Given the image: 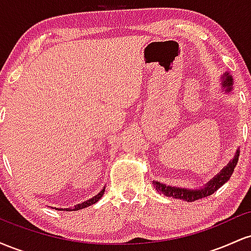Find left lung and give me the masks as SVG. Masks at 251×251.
Listing matches in <instances>:
<instances>
[{
  "label": "left lung",
  "mask_w": 251,
  "mask_h": 251,
  "mask_svg": "<svg viewBox=\"0 0 251 251\" xmlns=\"http://www.w3.org/2000/svg\"><path fill=\"white\" fill-rule=\"evenodd\" d=\"M222 77V87L226 89V92L230 93L232 91V85H234V79H232L231 74L229 72L223 73ZM238 157H240V149L236 150V153L231 160L227 163L226 166L211 178L205 185H203L200 189H188V188H179V186H171L166 185V184L160 183V181L153 180V184L155 186V190L158 192H162L168 197L176 198V200H183L185 201H195L201 198L208 197V196L212 195L215 191H217L223 184H226L227 180L231 177L232 172L236 168V164L238 162Z\"/></svg>",
  "instance_id": "left-lung-1"
}]
</instances>
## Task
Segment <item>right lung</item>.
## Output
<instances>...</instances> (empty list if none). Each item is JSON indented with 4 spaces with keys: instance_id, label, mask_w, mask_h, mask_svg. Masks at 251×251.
<instances>
[{
    "instance_id": "right-lung-1",
    "label": "right lung",
    "mask_w": 251,
    "mask_h": 251,
    "mask_svg": "<svg viewBox=\"0 0 251 251\" xmlns=\"http://www.w3.org/2000/svg\"><path fill=\"white\" fill-rule=\"evenodd\" d=\"M103 194H105V186H103L101 191L98 192V194L94 196V197L89 198V200L82 201V203H80V204H76V205H74L73 208H53V206H51V208L55 209V210H60V211H63V210H66V211H76V210L85 209V208H87V206H89V205H93V204H96L97 201L102 197Z\"/></svg>"
}]
</instances>
